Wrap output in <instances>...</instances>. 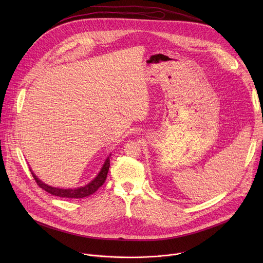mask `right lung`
Wrapping results in <instances>:
<instances>
[{
  "label": "right lung",
  "instance_id": "obj_1",
  "mask_svg": "<svg viewBox=\"0 0 263 263\" xmlns=\"http://www.w3.org/2000/svg\"><path fill=\"white\" fill-rule=\"evenodd\" d=\"M111 155V154H110ZM109 155V156H110ZM109 156L106 158L101 171L99 172V174L96 176V178H93V180H91L88 184L78 187V189H59V187H53L50 186L46 183H44L42 180H40L39 178L36 177V175L31 171V174L34 178V180L36 181L37 185H39L41 189L45 190L46 192H48L49 194L56 196V197H60V198H69V199H82L85 197H88L92 194H95L100 187L104 184L106 178H107V174L109 171V166H110V159Z\"/></svg>",
  "mask_w": 263,
  "mask_h": 263
}]
</instances>
